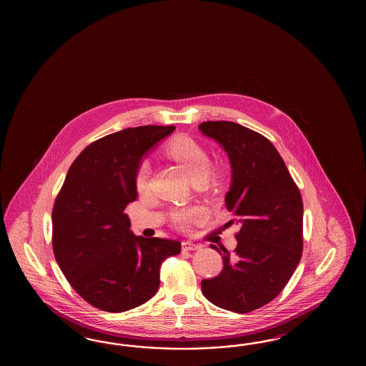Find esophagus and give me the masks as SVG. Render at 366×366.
<instances>
[{"label":"esophagus","mask_w":366,"mask_h":366,"mask_svg":"<svg viewBox=\"0 0 366 366\" xmlns=\"http://www.w3.org/2000/svg\"><path fill=\"white\" fill-rule=\"evenodd\" d=\"M201 248L199 244L192 243V242H184L182 243V249L184 251H197Z\"/></svg>","instance_id":"obj_1"}]
</instances>
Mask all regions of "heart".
I'll use <instances>...</instances> for the list:
<instances>
[{
    "label": "heart",
    "instance_id": "b5f03b06",
    "mask_svg": "<svg viewBox=\"0 0 366 366\" xmlns=\"http://www.w3.org/2000/svg\"><path fill=\"white\" fill-rule=\"evenodd\" d=\"M165 152L187 172V174L193 181L208 177L211 169V157L208 154L207 149L196 139L189 137H178L167 144ZM150 173V164L147 161H141L134 174V185L138 192H144L149 188ZM201 213L202 211L197 207L182 208L172 213V220L179 228H184Z\"/></svg>",
    "mask_w": 366,
    "mask_h": 366
}]
</instances>
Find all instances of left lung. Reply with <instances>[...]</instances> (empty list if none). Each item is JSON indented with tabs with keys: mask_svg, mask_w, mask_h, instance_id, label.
Here are the masks:
<instances>
[{
	"mask_svg": "<svg viewBox=\"0 0 366 366\" xmlns=\"http://www.w3.org/2000/svg\"><path fill=\"white\" fill-rule=\"evenodd\" d=\"M201 133L227 152L232 182L225 207L240 225L233 254L217 277L202 279V294L225 310L245 314L275 300L300 264L303 202L275 146L262 134L228 121L201 123ZM228 222V224H229Z\"/></svg>",
	"mask_w": 366,
	"mask_h": 366,
	"instance_id": "8db88e82",
	"label": "left lung"
}]
</instances>
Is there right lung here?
Wrapping results in <instances>:
<instances>
[{"label": "right lung", "mask_w": 366, "mask_h": 366, "mask_svg": "<svg viewBox=\"0 0 366 366\" xmlns=\"http://www.w3.org/2000/svg\"><path fill=\"white\" fill-rule=\"evenodd\" d=\"M174 126H139L89 144L66 173L52 209V247L66 280L91 306L132 310L153 298L159 267L181 243L130 231L126 207L144 153Z\"/></svg>", "instance_id": "1"}]
</instances>
